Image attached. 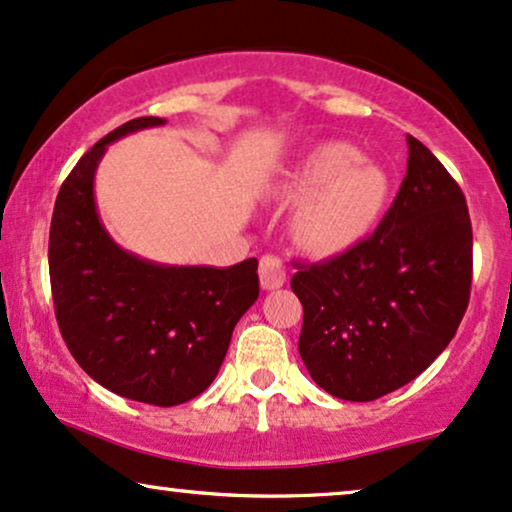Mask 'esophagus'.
<instances>
[{
    "instance_id": "esophagus-1",
    "label": "esophagus",
    "mask_w": 512,
    "mask_h": 512,
    "mask_svg": "<svg viewBox=\"0 0 512 512\" xmlns=\"http://www.w3.org/2000/svg\"><path fill=\"white\" fill-rule=\"evenodd\" d=\"M258 275H261V287L265 291L280 289L282 284L287 282V270H284L282 258L275 254L261 256V263H258Z\"/></svg>"
}]
</instances>
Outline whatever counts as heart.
<instances>
[{"mask_svg": "<svg viewBox=\"0 0 512 512\" xmlns=\"http://www.w3.org/2000/svg\"><path fill=\"white\" fill-rule=\"evenodd\" d=\"M388 192L386 171L341 141L317 145L282 183L287 199L304 197L294 214V235L317 256L348 249L367 235L386 207Z\"/></svg>", "mask_w": 512, "mask_h": 512, "instance_id": "1", "label": "heart"}]
</instances>
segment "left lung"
Wrapping results in <instances>:
<instances>
[{
    "mask_svg": "<svg viewBox=\"0 0 512 512\" xmlns=\"http://www.w3.org/2000/svg\"><path fill=\"white\" fill-rule=\"evenodd\" d=\"M407 176L374 235L301 265L298 353L317 386L371 402L407 386L447 348L473 282L466 197L442 162L407 136Z\"/></svg>",
    "mask_w": 512,
    "mask_h": 512,
    "instance_id": "obj_1",
    "label": "left lung"
}]
</instances>
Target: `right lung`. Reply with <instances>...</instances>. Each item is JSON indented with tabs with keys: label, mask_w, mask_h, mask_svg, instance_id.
<instances>
[{
	"label": "right lung",
	"mask_w": 512,
	"mask_h": 512,
	"mask_svg": "<svg viewBox=\"0 0 512 512\" xmlns=\"http://www.w3.org/2000/svg\"><path fill=\"white\" fill-rule=\"evenodd\" d=\"M159 124L131 119L75 164L53 207L49 275L58 329L79 367L112 393L174 407L216 378L232 329L258 298V261L159 265L112 242L94 202L96 167L112 141Z\"/></svg>",
	"instance_id": "1"
}]
</instances>
